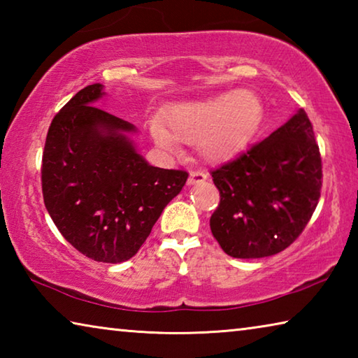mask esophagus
Here are the masks:
<instances>
[{
  "mask_svg": "<svg viewBox=\"0 0 358 358\" xmlns=\"http://www.w3.org/2000/svg\"><path fill=\"white\" fill-rule=\"evenodd\" d=\"M207 180V173L202 172V171H192L189 173V178H187V185H197V183H202V181Z\"/></svg>",
  "mask_w": 358,
  "mask_h": 358,
  "instance_id": "obj_1",
  "label": "esophagus"
}]
</instances>
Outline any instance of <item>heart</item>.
<instances>
[{
	"label": "heart",
	"instance_id": "1",
	"mask_svg": "<svg viewBox=\"0 0 358 358\" xmlns=\"http://www.w3.org/2000/svg\"><path fill=\"white\" fill-rule=\"evenodd\" d=\"M260 117L262 101L259 94L240 88L171 107L164 115L166 124L155 118L150 123V134L167 153H175L178 142L196 143L205 161L220 162L245 147Z\"/></svg>",
	"mask_w": 358,
	"mask_h": 358
}]
</instances>
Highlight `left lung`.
<instances>
[{
  "instance_id": "obj_1",
  "label": "left lung",
  "mask_w": 358,
  "mask_h": 358,
  "mask_svg": "<svg viewBox=\"0 0 358 358\" xmlns=\"http://www.w3.org/2000/svg\"><path fill=\"white\" fill-rule=\"evenodd\" d=\"M211 177L221 201L210 229L224 252L259 259L286 250L311 220L322 186V161L305 110Z\"/></svg>"
}]
</instances>
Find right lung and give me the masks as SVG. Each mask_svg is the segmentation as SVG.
<instances>
[{"instance_id": "right-lung-1", "label": "right lung", "mask_w": 358, "mask_h": 358, "mask_svg": "<svg viewBox=\"0 0 358 358\" xmlns=\"http://www.w3.org/2000/svg\"><path fill=\"white\" fill-rule=\"evenodd\" d=\"M102 88L85 87L53 118L42 155V194L77 251L120 264L141 250L187 173L150 166L129 138L136 126L93 106L106 94Z\"/></svg>"}]
</instances>
